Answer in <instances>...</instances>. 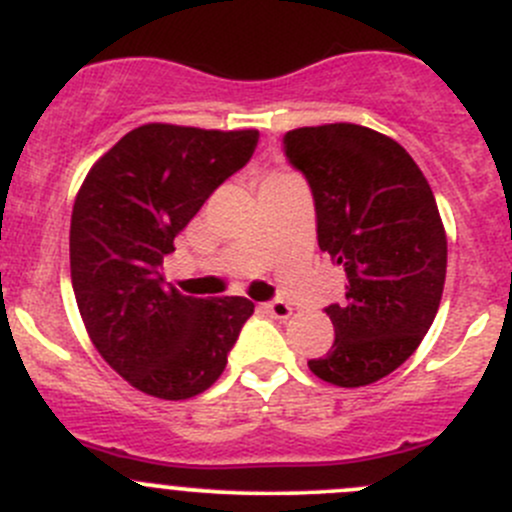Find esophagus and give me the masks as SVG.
Returning a JSON list of instances; mask_svg holds the SVG:
<instances>
[{"instance_id": "34e87169", "label": "esophagus", "mask_w": 512, "mask_h": 512, "mask_svg": "<svg viewBox=\"0 0 512 512\" xmlns=\"http://www.w3.org/2000/svg\"><path fill=\"white\" fill-rule=\"evenodd\" d=\"M265 309L275 319H287L292 314V307H289V302H285V299H272V302L265 304Z\"/></svg>"}]
</instances>
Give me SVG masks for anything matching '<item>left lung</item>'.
I'll list each match as a JSON object with an SVG mask.
<instances>
[{
	"label": "left lung",
	"mask_w": 512,
	"mask_h": 512,
	"mask_svg": "<svg viewBox=\"0 0 512 512\" xmlns=\"http://www.w3.org/2000/svg\"><path fill=\"white\" fill-rule=\"evenodd\" d=\"M282 146L312 190L319 250L349 280L324 307L332 349L307 364L329 384H374L416 352L441 304L448 245L431 185L399 143L356 123L294 128Z\"/></svg>",
	"instance_id": "left-lung-1"
}]
</instances>
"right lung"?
I'll list each match as a JSON object with an SVG mask.
<instances>
[{
	"instance_id": "right-lung-1",
	"label": "right lung",
	"mask_w": 512,
	"mask_h": 512,
	"mask_svg": "<svg viewBox=\"0 0 512 512\" xmlns=\"http://www.w3.org/2000/svg\"><path fill=\"white\" fill-rule=\"evenodd\" d=\"M257 131L148 123L86 175L71 213V285L98 354L158 399L203 394L255 312L245 297L180 294L160 275L173 240L255 153Z\"/></svg>"
}]
</instances>
